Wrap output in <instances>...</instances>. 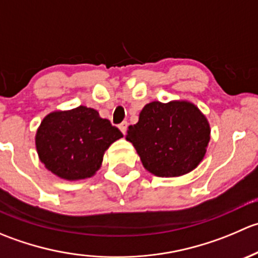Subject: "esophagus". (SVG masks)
Wrapping results in <instances>:
<instances>
[{"instance_id":"obj_1","label":"esophagus","mask_w":258,"mask_h":258,"mask_svg":"<svg viewBox=\"0 0 258 258\" xmlns=\"http://www.w3.org/2000/svg\"><path fill=\"white\" fill-rule=\"evenodd\" d=\"M127 126H128V123H127L126 121L124 122H122V123H119V126H118V128L121 130V132L123 135H126V131H127Z\"/></svg>"}]
</instances>
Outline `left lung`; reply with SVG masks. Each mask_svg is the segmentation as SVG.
<instances>
[{"label": "left lung", "instance_id": "1", "mask_svg": "<svg viewBox=\"0 0 258 258\" xmlns=\"http://www.w3.org/2000/svg\"><path fill=\"white\" fill-rule=\"evenodd\" d=\"M210 134L209 121L194 103L153 101L142 108L139 122L128 127L126 140L146 170L158 177H177L204 160Z\"/></svg>", "mask_w": 258, "mask_h": 258}]
</instances>
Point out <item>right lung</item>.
Segmentation results:
<instances>
[{
    "instance_id": "right-lung-1",
    "label": "right lung",
    "mask_w": 258,
    "mask_h": 258,
    "mask_svg": "<svg viewBox=\"0 0 258 258\" xmlns=\"http://www.w3.org/2000/svg\"><path fill=\"white\" fill-rule=\"evenodd\" d=\"M123 136L117 127L86 106L47 114L36 134L41 162L69 181L88 178L101 167L105 151Z\"/></svg>"
}]
</instances>
